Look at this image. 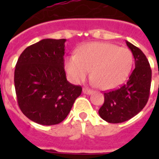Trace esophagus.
I'll return each instance as SVG.
<instances>
[{"label": "esophagus", "mask_w": 159, "mask_h": 159, "mask_svg": "<svg viewBox=\"0 0 159 159\" xmlns=\"http://www.w3.org/2000/svg\"><path fill=\"white\" fill-rule=\"evenodd\" d=\"M82 92H83L84 94L90 95L92 93V90L89 89V88H83V89H82Z\"/></svg>", "instance_id": "esophagus-1"}]
</instances>
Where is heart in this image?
I'll return each instance as SVG.
<instances>
[{"label":"heart","instance_id":"heart-1","mask_svg":"<svg viewBox=\"0 0 159 159\" xmlns=\"http://www.w3.org/2000/svg\"><path fill=\"white\" fill-rule=\"evenodd\" d=\"M134 62L129 49L111 43H90L69 55L65 69L73 82L86 78L92 70V77L100 88L114 89L120 86L130 72Z\"/></svg>","mask_w":159,"mask_h":159}]
</instances>
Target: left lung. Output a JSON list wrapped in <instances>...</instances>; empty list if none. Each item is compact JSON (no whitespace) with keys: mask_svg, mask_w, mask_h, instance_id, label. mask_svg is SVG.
I'll return each mask as SVG.
<instances>
[{"mask_svg":"<svg viewBox=\"0 0 159 159\" xmlns=\"http://www.w3.org/2000/svg\"><path fill=\"white\" fill-rule=\"evenodd\" d=\"M133 53L134 66L125 84L120 88L104 93V104L98 113L109 123H122L139 113L148 102L152 78L150 65L144 53L126 41Z\"/></svg>","mask_w":159,"mask_h":159,"instance_id":"8db88e82","label":"left lung"}]
</instances>
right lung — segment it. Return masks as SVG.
Segmentation results:
<instances>
[{"label":"right lung","instance_id":"1","mask_svg":"<svg viewBox=\"0 0 159 159\" xmlns=\"http://www.w3.org/2000/svg\"><path fill=\"white\" fill-rule=\"evenodd\" d=\"M65 39H44L23 51L15 69V88L20 109L42 125L61 123L69 114L82 87L67 81Z\"/></svg>","mask_w":159,"mask_h":159}]
</instances>
